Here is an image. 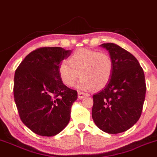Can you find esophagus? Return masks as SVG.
<instances>
[{
    "label": "esophagus",
    "mask_w": 157,
    "mask_h": 157,
    "mask_svg": "<svg viewBox=\"0 0 157 157\" xmlns=\"http://www.w3.org/2000/svg\"><path fill=\"white\" fill-rule=\"evenodd\" d=\"M89 96L90 95L88 94L84 93V92H82V91H78V98L80 99H82L83 98L87 97H89Z\"/></svg>",
    "instance_id": "1"
}]
</instances>
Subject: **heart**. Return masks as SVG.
<instances>
[{"label": "heart", "instance_id": "1", "mask_svg": "<svg viewBox=\"0 0 157 157\" xmlns=\"http://www.w3.org/2000/svg\"><path fill=\"white\" fill-rule=\"evenodd\" d=\"M58 68V75L63 83L72 87L80 77L78 86L81 89L101 90L112 78L114 63L108 53L88 49L75 51Z\"/></svg>", "mask_w": 157, "mask_h": 157}]
</instances>
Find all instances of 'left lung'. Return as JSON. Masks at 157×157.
I'll list each match as a JSON object with an SVG mask.
<instances>
[{"label":"left lung","instance_id":"8db88e82","mask_svg":"<svg viewBox=\"0 0 157 157\" xmlns=\"http://www.w3.org/2000/svg\"><path fill=\"white\" fill-rule=\"evenodd\" d=\"M114 63L108 85L93 96L92 118L100 129L109 134L125 132L141 116L146 86L145 75L133 55L113 43L100 45Z\"/></svg>","mask_w":157,"mask_h":157}]
</instances>
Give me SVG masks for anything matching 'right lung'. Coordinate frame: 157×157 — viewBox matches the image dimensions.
Wrapping results in <instances>:
<instances>
[{"label":"right lung","instance_id":"1","mask_svg":"<svg viewBox=\"0 0 157 157\" xmlns=\"http://www.w3.org/2000/svg\"><path fill=\"white\" fill-rule=\"evenodd\" d=\"M71 53L58 47L38 48L15 71L14 98L20 119L36 135H56L69 124L77 92L60 80L58 68Z\"/></svg>","mask_w":157,"mask_h":157}]
</instances>
